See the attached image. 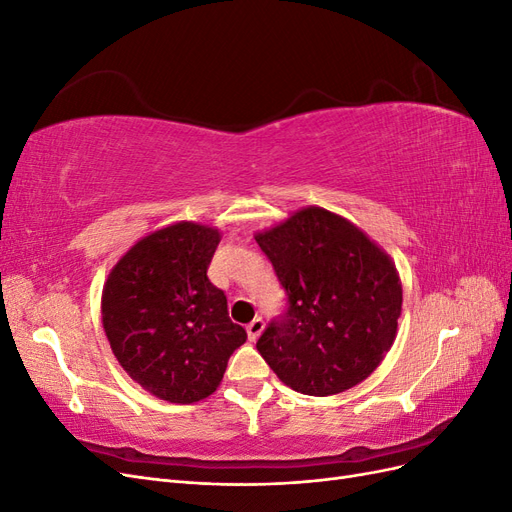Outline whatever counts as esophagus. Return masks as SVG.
<instances>
[{
	"instance_id": "1",
	"label": "esophagus",
	"mask_w": 512,
	"mask_h": 512,
	"mask_svg": "<svg viewBox=\"0 0 512 512\" xmlns=\"http://www.w3.org/2000/svg\"><path fill=\"white\" fill-rule=\"evenodd\" d=\"M247 337H250V342H256V339L260 337V333H262V329H265V320H262L260 316L258 318H254L250 324H247Z\"/></svg>"
}]
</instances>
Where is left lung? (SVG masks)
<instances>
[{
    "label": "left lung",
    "mask_w": 512,
    "mask_h": 512,
    "mask_svg": "<svg viewBox=\"0 0 512 512\" xmlns=\"http://www.w3.org/2000/svg\"><path fill=\"white\" fill-rule=\"evenodd\" d=\"M286 290V309L256 342L290 389H352L393 346L401 284L391 258L339 215L309 207L256 235Z\"/></svg>",
    "instance_id": "8db88e82"
}]
</instances>
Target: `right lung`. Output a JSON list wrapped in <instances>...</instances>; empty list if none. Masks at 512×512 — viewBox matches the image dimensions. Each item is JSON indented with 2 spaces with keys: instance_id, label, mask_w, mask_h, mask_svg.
<instances>
[{
  "instance_id": "1",
  "label": "right lung",
  "mask_w": 512,
  "mask_h": 512,
  "mask_svg": "<svg viewBox=\"0 0 512 512\" xmlns=\"http://www.w3.org/2000/svg\"><path fill=\"white\" fill-rule=\"evenodd\" d=\"M218 243V230L192 222L151 232L117 262L102 292L117 361L170 404L209 397L247 339L228 318L224 290L207 277Z\"/></svg>"
}]
</instances>
